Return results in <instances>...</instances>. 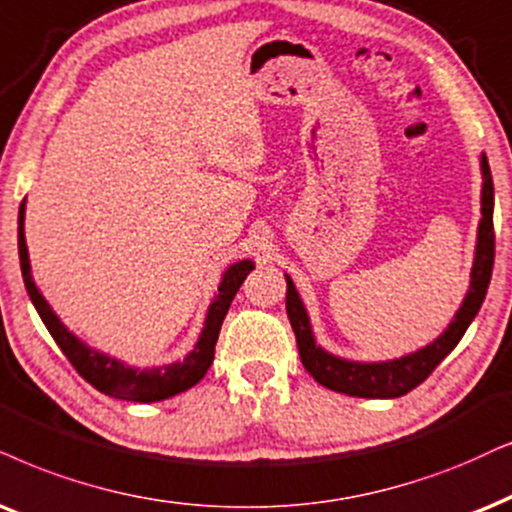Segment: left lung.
<instances>
[{
    "label": "left lung",
    "mask_w": 512,
    "mask_h": 512,
    "mask_svg": "<svg viewBox=\"0 0 512 512\" xmlns=\"http://www.w3.org/2000/svg\"><path fill=\"white\" fill-rule=\"evenodd\" d=\"M482 177V219L480 234H477L475 264H472L470 276V293L465 295L461 309L456 312V319L449 323V328L432 345L418 349L416 354L394 361H383V364H357V361H345L323 352L314 342L312 326H309V316L304 312L300 295H297L290 276H286V312L290 326L295 331L302 366L307 368L316 383L328 387V390L345 392L349 397L394 399L423 383L442 364L446 354L461 342L472 319L480 312L491 281V267H494V181H491L487 155H482Z\"/></svg>",
    "instance_id": "1"
}]
</instances>
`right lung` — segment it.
<instances>
[{
  "label": "right lung",
  "mask_w": 512,
  "mask_h": 512,
  "mask_svg": "<svg viewBox=\"0 0 512 512\" xmlns=\"http://www.w3.org/2000/svg\"><path fill=\"white\" fill-rule=\"evenodd\" d=\"M23 219H25V200L21 203V210H18V255H21V271L25 288H28V295L32 304H35L37 314L47 326L51 338L56 340V345L61 347V352L66 354L70 364L75 366V371L87 380L89 385L96 387V390L108 394V397L125 399V401H141V404H148V401H160L167 397H174V394L189 390L208 373V368L215 359V345L219 338V331H222V321L226 312H229L231 302L245 281V276L252 271V262H238L234 267L226 269L222 278V286H219V293L215 302L210 304L208 319H205V328L200 333V340L193 352L184 361H177V364L160 366V368H146V371H139V368H129L120 361H115L106 354L94 352L87 345H82L80 340L75 338L73 333H68V328L58 321V316L51 312L47 300L40 295L35 281L30 276V260H28V245H25V231H23Z\"/></svg>",
  "instance_id": "add662e5"
}]
</instances>
